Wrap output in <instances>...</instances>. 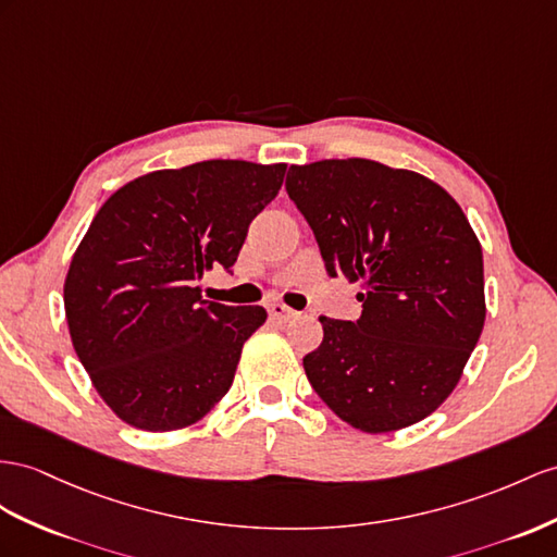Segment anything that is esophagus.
Returning <instances> with one entry per match:
<instances>
[{
    "label": "esophagus",
    "mask_w": 557,
    "mask_h": 557,
    "mask_svg": "<svg viewBox=\"0 0 557 557\" xmlns=\"http://www.w3.org/2000/svg\"><path fill=\"white\" fill-rule=\"evenodd\" d=\"M268 312H270V318L280 320V322H287V320H292L296 315V312L292 308L284 306V304H270Z\"/></svg>",
    "instance_id": "34e87169"
}]
</instances>
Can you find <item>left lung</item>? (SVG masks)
I'll return each instance as SVG.
<instances>
[{
    "label": "left lung",
    "mask_w": 557,
    "mask_h": 557,
    "mask_svg": "<svg viewBox=\"0 0 557 557\" xmlns=\"http://www.w3.org/2000/svg\"><path fill=\"white\" fill-rule=\"evenodd\" d=\"M287 193L326 273L362 284L358 322L320 318L310 386L364 433L423 421L456 388L487 315L466 213L435 181L362 157L294 164Z\"/></svg>",
    "instance_id": "8db88e82"
}]
</instances>
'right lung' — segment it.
Instances as JSON below:
<instances>
[{"instance_id": "obj_1", "label": "right lung", "mask_w": 557, "mask_h": 557, "mask_svg": "<svg viewBox=\"0 0 557 557\" xmlns=\"http://www.w3.org/2000/svg\"><path fill=\"white\" fill-rule=\"evenodd\" d=\"M287 164L209 160L126 183L70 261V338L96 393L150 433L181 431L231 391L261 306L202 301L195 282L231 270Z\"/></svg>"}]
</instances>
